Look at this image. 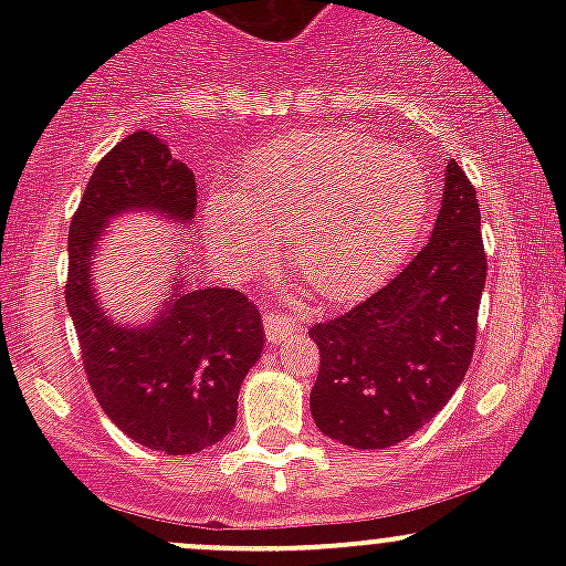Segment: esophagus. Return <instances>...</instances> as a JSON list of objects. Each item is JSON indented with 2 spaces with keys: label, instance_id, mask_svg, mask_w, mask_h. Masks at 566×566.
Masks as SVG:
<instances>
[{
  "label": "esophagus",
  "instance_id": "34e87169",
  "mask_svg": "<svg viewBox=\"0 0 566 566\" xmlns=\"http://www.w3.org/2000/svg\"><path fill=\"white\" fill-rule=\"evenodd\" d=\"M262 325H265V339L271 342V345H276V342L282 339H290V336L301 331L298 319L276 310H268L265 315H262Z\"/></svg>",
  "mask_w": 566,
  "mask_h": 566
}]
</instances>
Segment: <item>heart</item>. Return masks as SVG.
Listing matches in <instances>:
<instances>
[{
    "instance_id": "b5f03b06",
    "label": "heart",
    "mask_w": 566,
    "mask_h": 566,
    "mask_svg": "<svg viewBox=\"0 0 566 566\" xmlns=\"http://www.w3.org/2000/svg\"><path fill=\"white\" fill-rule=\"evenodd\" d=\"M247 197L205 205L210 247L232 276L290 260L319 298L350 301L378 287L424 224L430 188L416 156L356 130H295L249 161Z\"/></svg>"
}]
</instances>
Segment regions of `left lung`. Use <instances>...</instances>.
<instances>
[{
    "mask_svg": "<svg viewBox=\"0 0 566 566\" xmlns=\"http://www.w3.org/2000/svg\"><path fill=\"white\" fill-rule=\"evenodd\" d=\"M484 279L479 199L452 158L424 249L367 301L312 325L319 369L310 408L319 432L386 449L424 427L471 367Z\"/></svg>",
    "mask_w": 566,
    "mask_h": 566,
    "instance_id": "obj_1",
    "label": "left lung"
}]
</instances>
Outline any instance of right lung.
I'll return each mask as SVG.
<instances>
[{
	"mask_svg": "<svg viewBox=\"0 0 566 566\" xmlns=\"http://www.w3.org/2000/svg\"><path fill=\"white\" fill-rule=\"evenodd\" d=\"M130 208L182 224L197 208L193 172L150 130L114 145L84 188L67 232V312L90 389L108 419L142 447L197 454L235 427L238 391L262 353L260 310L241 290L180 284L145 328L108 319L93 295L90 262L106 221Z\"/></svg>",
	"mask_w": 566,
	"mask_h": 566,
	"instance_id": "obj_1",
	"label": "right lung"
}]
</instances>
